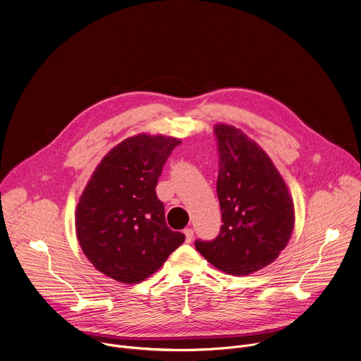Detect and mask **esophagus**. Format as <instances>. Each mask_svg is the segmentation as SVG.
Returning a JSON list of instances; mask_svg holds the SVG:
<instances>
[{"mask_svg":"<svg viewBox=\"0 0 361 361\" xmlns=\"http://www.w3.org/2000/svg\"><path fill=\"white\" fill-rule=\"evenodd\" d=\"M184 234H185V241L187 243H191L192 241V237H194V230L192 228H184Z\"/></svg>","mask_w":361,"mask_h":361,"instance_id":"34e87169","label":"esophagus"}]
</instances>
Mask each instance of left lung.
<instances>
[{"label": "left lung", "mask_w": 361, "mask_h": 361, "mask_svg": "<svg viewBox=\"0 0 361 361\" xmlns=\"http://www.w3.org/2000/svg\"><path fill=\"white\" fill-rule=\"evenodd\" d=\"M217 195L223 226L195 248L219 270L247 276L273 263L294 228V202L286 181L264 152L241 130L217 124Z\"/></svg>", "instance_id": "left-lung-1"}]
</instances>
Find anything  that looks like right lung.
Wrapping results in <instances>:
<instances>
[{
	"label": "right lung",
	"mask_w": 361,
	"mask_h": 361,
	"mask_svg": "<svg viewBox=\"0 0 361 361\" xmlns=\"http://www.w3.org/2000/svg\"><path fill=\"white\" fill-rule=\"evenodd\" d=\"M178 138L138 134L101 160L75 212V233L91 264L120 283L156 273L185 235L167 227L156 187Z\"/></svg>",
	"instance_id": "1"
}]
</instances>
